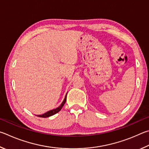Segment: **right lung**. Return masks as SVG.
<instances>
[{"mask_svg": "<svg viewBox=\"0 0 149 149\" xmlns=\"http://www.w3.org/2000/svg\"><path fill=\"white\" fill-rule=\"evenodd\" d=\"M66 100H67V94H66V95H65L63 101L62 103L58 107L55 109H52V110H51V111H49L48 112H46V113H44L43 114H41V115H36V116H38V117H42V118H47V117L51 116L52 115H54V114L57 113L59 111H61V109H62L63 107V105H65V102H66Z\"/></svg>", "mask_w": 149, "mask_h": 149, "instance_id": "add662e5", "label": "right lung"}]
</instances>
